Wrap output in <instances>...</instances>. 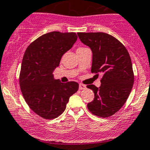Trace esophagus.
Listing matches in <instances>:
<instances>
[{"mask_svg": "<svg viewBox=\"0 0 150 150\" xmlns=\"http://www.w3.org/2000/svg\"><path fill=\"white\" fill-rule=\"evenodd\" d=\"M79 90H84L86 88V86H85V85H83V84H79Z\"/></svg>", "mask_w": 150, "mask_h": 150, "instance_id": "esophagus-1", "label": "esophagus"}]
</instances>
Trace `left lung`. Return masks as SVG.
Listing matches in <instances>:
<instances>
[{"label":"left lung","mask_w":150,"mask_h":150,"mask_svg":"<svg viewBox=\"0 0 150 150\" xmlns=\"http://www.w3.org/2000/svg\"><path fill=\"white\" fill-rule=\"evenodd\" d=\"M79 40L92 51L91 72L101 73L100 87L87 88L94 93V99L88 104L93 114L109 117L125 105L134 83L130 57L123 44L103 32L77 33Z\"/></svg>","instance_id":"obj_1"}]
</instances>
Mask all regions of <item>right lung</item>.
I'll return each mask as SVG.
<instances>
[{
  "label": "right lung",
  "instance_id": "right-lung-1",
  "mask_svg": "<svg viewBox=\"0 0 150 150\" xmlns=\"http://www.w3.org/2000/svg\"><path fill=\"white\" fill-rule=\"evenodd\" d=\"M76 40L74 32L52 31L38 38L25 50L20 74L21 92L29 108L44 119L60 115L69 98L78 91L77 82L62 83L53 74Z\"/></svg>",
  "mask_w": 150,
  "mask_h": 150
}]
</instances>
